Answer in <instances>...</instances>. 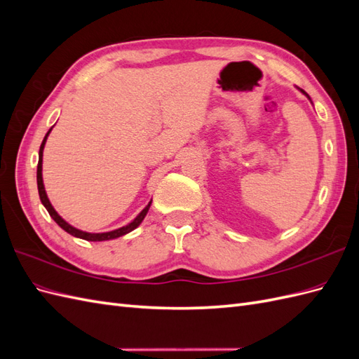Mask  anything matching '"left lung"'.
Here are the masks:
<instances>
[{"mask_svg":"<svg viewBox=\"0 0 359 359\" xmlns=\"http://www.w3.org/2000/svg\"><path fill=\"white\" fill-rule=\"evenodd\" d=\"M301 93H304V94H306V95H307V97H309V94H307V93H306V91H304V90H301ZM309 99H310V97H309Z\"/></svg>","mask_w":359,"mask_h":359,"instance_id":"1","label":"left lung"}]
</instances>
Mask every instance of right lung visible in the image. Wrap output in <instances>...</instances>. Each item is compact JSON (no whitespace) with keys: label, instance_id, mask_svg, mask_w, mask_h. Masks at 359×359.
<instances>
[{"label":"right lung","instance_id":"1","mask_svg":"<svg viewBox=\"0 0 359 359\" xmlns=\"http://www.w3.org/2000/svg\"><path fill=\"white\" fill-rule=\"evenodd\" d=\"M50 130L52 128H49V132L46 133V136H45V139H43V142H41V145H40V151H39V165H37V187H39V196H40V201H41V203L45 205V208L48 210V212H49V215L52 217L53 220L57 222V224L60 226V227H62L64 231H66L67 233H70V235H73V236H76V238H81V240H85V241H107V240H115V238H119V236H123V235H126V233H128V232H132V231H135L136 227L142 223V220L145 219V215H147V212H148V210H149V206H151V202L145 206V208L140 211L139 214H137V217L136 219L132 222V223H128L127 226H123V227H119V229H115V231H111V232H103V233H90V232H83V231H79V229H76V227H73L72 224H69L66 220L64 219H61V215L53 210V206H52V203L49 202V199H48V194H46V190H45V186H43V177H41V165H43V149H45V144H46V139H48V136H49V133H50Z\"/></svg>","mask_w":359,"mask_h":359}]
</instances>
